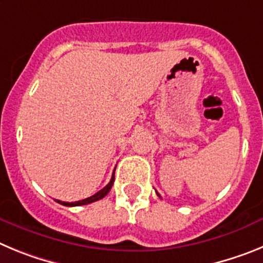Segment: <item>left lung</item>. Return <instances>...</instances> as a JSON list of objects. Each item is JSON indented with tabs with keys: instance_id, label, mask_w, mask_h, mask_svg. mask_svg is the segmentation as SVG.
Returning <instances> with one entry per match:
<instances>
[{
	"instance_id": "1",
	"label": "left lung",
	"mask_w": 263,
	"mask_h": 263,
	"mask_svg": "<svg viewBox=\"0 0 263 263\" xmlns=\"http://www.w3.org/2000/svg\"><path fill=\"white\" fill-rule=\"evenodd\" d=\"M157 195H158V196H159V197H160V195H159V194H157Z\"/></svg>"
}]
</instances>
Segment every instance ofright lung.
I'll use <instances>...</instances> for the list:
<instances>
[{
	"label": "right lung",
	"mask_w": 263,
	"mask_h": 263,
	"mask_svg": "<svg viewBox=\"0 0 263 263\" xmlns=\"http://www.w3.org/2000/svg\"><path fill=\"white\" fill-rule=\"evenodd\" d=\"M113 182H115V173H113V175H111L110 182H109L108 184H106L105 187L103 188V190H100L99 192H96V194H95V195H92V196H90V197H87V199H84V200L73 201V203H67V201H59V200H58V203L63 204V205H67V206L85 205V204H90V203H93V201H97V200H100V199H103L104 196H106V195H108V192L110 191L111 185H113Z\"/></svg>",
	"instance_id": "1"
}]
</instances>
